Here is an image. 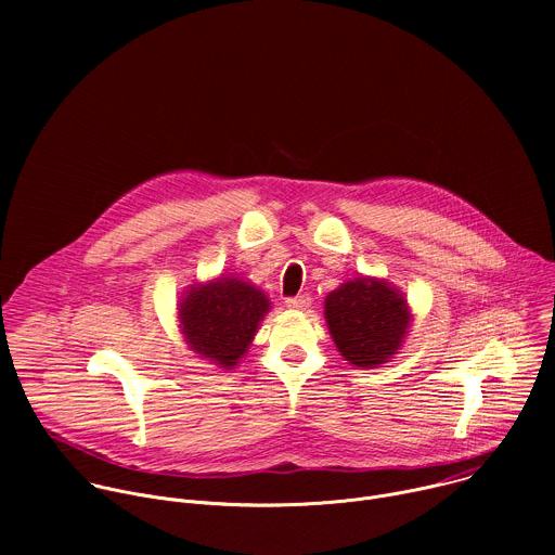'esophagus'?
Masks as SVG:
<instances>
[{
    "instance_id": "34e87169",
    "label": "esophagus",
    "mask_w": 555,
    "mask_h": 555,
    "mask_svg": "<svg viewBox=\"0 0 555 555\" xmlns=\"http://www.w3.org/2000/svg\"><path fill=\"white\" fill-rule=\"evenodd\" d=\"M285 305H287L289 309H307V307L311 305V298H309V294H298V296L287 298Z\"/></svg>"
}]
</instances>
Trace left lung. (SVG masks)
Listing matches in <instances>:
<instances>
[{
    "instance_id": "1",
    "label": "left lung",
    "mask_w": 555,
    "mask_h": 555,
    "mask_svg": "<svg viewBox=\"0 0 555 555\" xmlns=\"http://www.w3.org/2000/svg\"><path fill=\"white\" fill-rule=\"evenodd\" d=\"M325 321L349 364L377 369L400 353L413 311L406 296L388 281L356 276L327 294Z\"/></svg>"
}]
</instances>
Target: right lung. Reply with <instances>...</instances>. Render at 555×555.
Returning <instances> with one entry per match:
<instances>
[{
  "instance_id": "right-lung-1",
  "label": "right lung",
  "mask_w": 555,
  "mask_h": 555,
  "mask_svg": "<svg viewBox=\"0 0 555 555\" xmlns=\"http://www.w3.org/2000/svg\"><path fill=\"white\" fill-rule=\"evenodd\" d=\"M268 311L270 298L257 285L221 274L186 289L178 321L193 353L230 371L246 356Z\"/></svg>"
}]
</instances>
